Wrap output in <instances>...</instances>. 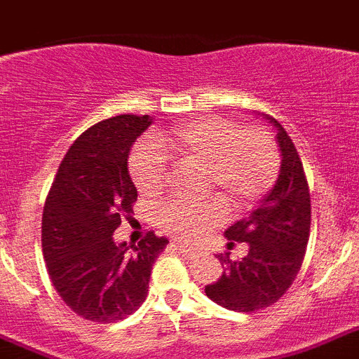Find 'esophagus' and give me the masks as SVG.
Wrapping results in <instances>:
<instances>
[{
  "mask_svg": "<svg viewBox=\"0 0 359 359\" xmlns=\"http://www.w3.org/2000/svg\"><path fill=\"white\" fill-rule=\"evenodd\" d=\"M172 247L176 250H180L185 256H196L198 254V249L196 247H191V245H183V243H172Z\"/></svg>",
  "mask_w": 359,
  "mask_h": 359,
  "instance_id": "obj_1",
  "label": "esophagus"
}]
</instances>
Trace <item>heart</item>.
I'll return each mask as SVG.
<instances>
[{"instance_id":"obj_1","label":"heart","mask_w":359,"mask_h":359,"mask_svg":"<svg viewBox=\"0 0 359 359\" xmlns=\"http://www.w3.org/2000/svg\"><path fill=\"white\" fill-rule=\"evenodd\" d=\"M163 150L183 163L207 167L209 185L219 187L234 207L243 209L271 191L280 174V150L262 127L238 128L232 119L203 118L183 125L168 136L145 143L130 158V176L137 191L156 196L168 182ZM226 209L222 200L187 203L174 200L159 212V225L167 234L192 240L222 223Z\"/></svg>"}]
</instances>
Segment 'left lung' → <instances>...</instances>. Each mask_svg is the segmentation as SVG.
Instances as JSON below:
<instances>
[{
    "label": "left lung",
    "mask_w": 359,
    "mask_h": 359,
    "mask_svg": "<svg viewBox=\"0 0 359 359\" xmlns=\"http://www.w3.org/2000/svg\"><path fill=\"white\" fill-rule=\"evenodd\" d=\"M278 130L281 167L272 191L259 207L225 231V238L249 245L241 259L217 256L226 265L216 283L205 294L217 305L236 312L271 307L292 285L302 269L311 234V194L298 150L285 128L269 118Z\"/></svg>",
    "instance_id": "left-lung-1"
}]
</instances>
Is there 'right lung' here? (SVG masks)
Returning <instances> with one entry per match:
<instances>
[{"mask_svg":"<svg viewBox=\"0 0 359 359\" xmlns=\"http://www.w3.org/2000/svg\"><path fill=\"white\" fill-rule=\"evenodd\" d=\"M149 116L121 114L92 125L72 143L43 207V258L54 289L78 316L112 323L142 307L150 271L167 238L147 232L137 245L112 234L130 216L137 189L128 152Z\"/></svg>","mask_w":359,"mask_h":359,"instance_id":"1","label":"right lung"}]
</instances>
